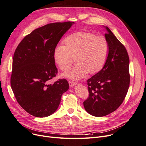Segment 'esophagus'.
I'll return each mask as SVG.
<instances>
[{
	"mask_svg": "<svg viewBox=\"0 0 146 146\" xmlns=\"http://www.w3.org/2000/svg\"><path fill=\"white\" fill-rule=\"evenodd\" d=\"M77 84V82H74V81H69V86L71 87H73Z\"/></svg>",
	"mask_w": 146,
	"mask_h": 146,
	"instance_id": "34e87169",
	"label": "esophagus"
}]
</instances>
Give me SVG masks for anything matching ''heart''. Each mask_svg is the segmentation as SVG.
Returning a JSON list of instances; mask_svg holds the SVG:
<instances>
[{
  "label": "heart",
  "instance_id": "obj_1",
  "mask_svg": "<svg viewBox=\"0 0 146 146\" xmlns=\"http://www.w3.org/2000/svg\"><path fill=\"white\" fill-rule=\"evenodd\" d=\"M64 46L59 45L53 53L54 60L63 71H66L74 62L75 65L63 77L71 80H80L87 74L100 72L106 63L109 46L107 39L95 33L81 31L74 33L63 40Z\"/></svg>",
  "mask_w": 146,
  "mask_h": 146
}]
</instances>
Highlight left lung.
Masks as SVG:
<instances>
[{
    "instance_id": "obj_1",
    "label": "left lung",
    "mask_w": 146,
    "mask_h": 146,
    "mask_svg": "<svg viewBox=\"0 0 146 146\" xmlns=\"http://www.w3.org/2000/svg\"><path fill=\"white\" fill-rule=\"evenodd\" d=\"M109 51L101 71L87 80L89 97L84 101L86 111L96 117L107 115L123 102L130 84L129 58L125 46L106 27Z\"/></svg>"
}]
</instances>
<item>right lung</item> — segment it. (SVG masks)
Here are the masks:
<instances>
[{
  "instance_id": "add662e5",
  "label": "right lung",
  "mask_w": 146,
  "mask_h": 146,
  "mask_svg": "<svg viewBox=\"0 0 146 146\" xmlns=\"http://www.w3.org/2000/svg\"><path fill=\"white\" fill-rule=\"evenodd\" d=\"M74 23H53L39 27L23 38L15 51L11 88L20 106L35 117L53 114L69 89L66 79L48 83L57 74L54 51Z\"/></svg>"
}]
</instances>
